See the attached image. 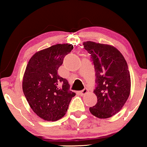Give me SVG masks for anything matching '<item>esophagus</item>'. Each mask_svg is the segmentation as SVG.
Segmentation results:
<instances>
[{
	"mask_svg": "<svg viewBox=\"0 0 147 147\" xmlns=\"http://www.w3.org/2000/svg\"><path fill=\"white\" fill-rule=\"evenodd\" d=\"M88 92V88H84V89L83 90H82V91H80V94H82V95H84V94H86V93H87Z\"/></svg>",
	"mask_w": 147,
	"mask_h": 147,
	"instance_id": "obj_1",
	"label": "esophagus"
}]
</instances>
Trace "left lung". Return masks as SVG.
<instances>
[{"mask_svg":"<svg viewBox=\"0 0 147 147\" xmlns=\"http://www.w3.org/2000/svg\"><path fill=\"white\" fill-rule=\"evenodd\" d=\"M84 47L91 55L96 71L97 103L90 108L94 116L108 118L118 113L129 97L130 76L122 53L113 46L87 41Z\"/></svg>","mask_w":147,"mask_h":147,"instance_id":"obj_1","label":"left lung"}]
</instances>
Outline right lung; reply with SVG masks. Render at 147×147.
<instances>
[{
    "label": "right lung",
    "mask_w": 147,
    "mask_h": 147,
    "mask_svg": "<svg viewBox=\"0 0 147 147\" xmlns=\"http://www.w3.org/2000/svg\"><path fill=\"white\" fill-rule=\"evenodd\" d=\"M74 49L71 44H57L33 55L23 80L24 95L33 112L47 121H56L65 115L76 93L67 80L58 75L64 57Z\"/></svg>",
    "instance_id": "right-lung-1"
}]
</instances>
